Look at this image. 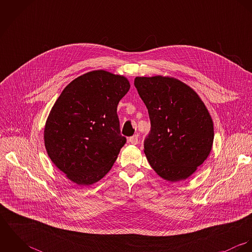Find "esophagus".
<instances>
[{"mask_svg": "<svg viewBox=\"0 0 252 252\" xmlns=\"http://www.w3.org/2000/svg\"><path fill=\"white\" fill-rule=\"evenodd\" d=\"M129 143L130 144H137L139 143V135L138 134H136V135H134L133 137H131V138H129Z\"/></svg>", "mask_w": 252, "mask_h": 252, "instance_id": "1", "label": "esophagus"}]
</instances>
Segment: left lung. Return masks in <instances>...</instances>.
Returning <instances> with one entry per match:
<instances>
[{
	"instance_id": "8db88e82",
	"label": "left lung",
	"mask_w": 252,
	"mask_h": 252,
	"mask_svg": "<svg viewBox=\"0 0 252 252\" xmlns=\"http://www.w3.org/2000/svg\"><path fill=\"white\" fill-rule=\"evenodd\" d=\"M134 84L151 124L144 149L149 165L167 181L188 179L213 148L208 108L196 91L173 76H137Z\"/></svg>"
}]
</instances>
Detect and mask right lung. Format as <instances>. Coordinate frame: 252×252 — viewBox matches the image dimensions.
<instances>
[{"label":"right lung","mask_w":252,"mask_h":252,"mask_svg":"<svg viewBox=\"0 0 252 252\" xmlns=\"http://www.w3.org/2000/svg\"><path fill=\"white\" fill-rule=\"evenodd\" d=\"M129 89L124 75L92 71L70 82L51 108L43 131L47 155L77 185L102 180L126 143L116 111Z\"/></svg>","instance_id":"1"}]
</instances>
